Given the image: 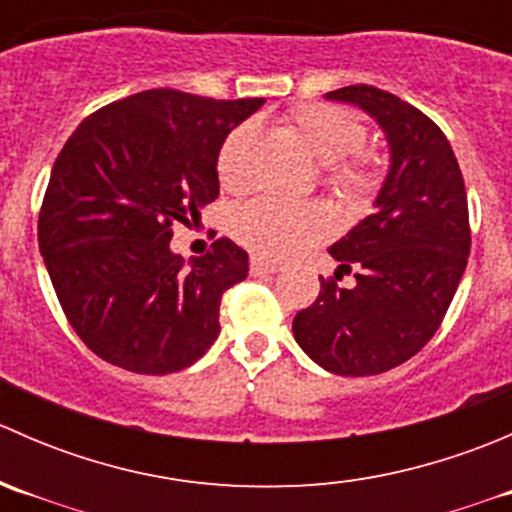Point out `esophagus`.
Segmentation results:
<instances>
[{"mask_svg":"<svg viewBox=\"0 0 512 512\" xmlns=\"http://www.w3.org/2000/svg\"><path fill=\"white\" fill-rule=\"evenodd\" d=\"M250 272L252 275H275V272H280V265L272 260H267V257H262V255H252L250 257Z\"/></svg>","mask_w":512,"mask_h":512,"instance_id":"esophagus-1","label":"esophagus"}]
</instances>
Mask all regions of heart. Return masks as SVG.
<instances>
[{"mask_svg":"<svg viewBox=\"0 0 512 512\" xmlns=\"http://www.w3.org/2000/svg\"><path fill=\"white\" fill-rule=\"evenodd\" d=\"M294 136L314 158L324 160V185L347 203L359 205L379 190L384 178V158L364 146L366 126L354 111L334 103H299L287 113ZM255 141V126L240 123L225 136L218 151V178L225 190L247 188L245 156ZM332 227L329 213L317 203L262 198L237 210L232 232L260 255L289 257L322 240Z\"/></svg>","mask_w":512,"mask_h":512,"instance_id":"1","label":"heart"}]
</instances>
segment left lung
<instances>
[{
  "label": "left lung",
  "mask_w": 512,
  "mask_h": 512,
  "mask_svg": "<svg viewBox=\"0 0 512 512\" xmlns=\"http://www.w3.org/2000/svg\"><path fill=\"white\" fill-rule=\"evenodd\" d=\"M379 121L391 170L376 205L329 247L339 270L292 322L299 347L339 376H374L421 352L441 327L471 252L461 168L446 133L411 103L376 86L329 91ZM342 271L357 285L339 288Z\"/></svg>",
  "instance_id": "8db88e82"
}]
</instances>
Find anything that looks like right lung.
<instances>
[{"label":"right lung","instance_id":"add662e5","mask_svg":"<svg viewBox=\"0 0 512 512\" xmlns=\"http://www.w3.org/2000/svg\"><path fill=\"white\" fill-rule=\"evenodd\" d=\"M262 103L141 91L86 116L64 143L39 250L66 319L103 361L173 374L218 339L220 302L247 277V252L220 237L185 265L170 237L218 198L220 146Z\"/></svg>","mask_w":512,"mask_h":512}]
</instances>
